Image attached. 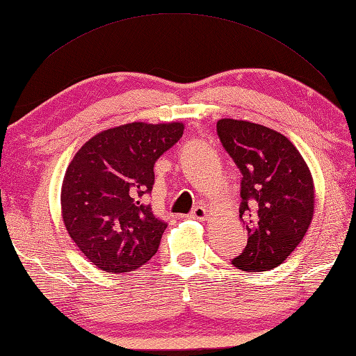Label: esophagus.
<instances>
[{"label":"esophagus","mask_w":356,"mask_h":356,"mask_svg":"<svg viewBox=\"0 0 356 356\" xmlns=\"http://www.w3.org/2000/svg\"><path fill=\"white\" fill-rule=\"evenodd\" d=\"M207 216H209V213H207V209H205L204 205H196L195 209H193L191 213H190V218L200 219V221H204Z\"/></svg>","instance_id":"esophagus-1"}]
</instances>
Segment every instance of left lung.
<instances>
[{"mask_svg": "<svg viewBox=\"0 0 356 356\" xmlns=\"http://www.w3.org/2000/svg\"><path fill=\"white\" fill-rule=\"evenodd\" d=\"M216 132L241 172L240 218L248 244L232 264L274 269L305 236L314 211V185L305 160L279 132L255 122L219 120Z\"/></svg>", "mask_w": 356, "mask_h": 356, "instance_id": "obj_1", "label": "left lung"}]
</instances>
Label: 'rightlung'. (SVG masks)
I'll list each match as a JSON object with an SVG mask.
<instances>
[{
    "label": "right lung",
    "instance_id": "add662e5",
    "mask_svg": "<svg viewBox=\"0 0 356 356\" xmlns=\"http://www.w3.org/2000/svg\"><path fill=\"white\" fill-rule=\"evenodd\" d=\"M182 134L180 122H132L95 135L76 152L63 177L62 216L96 268L126 273L157 252L168 224L149 205L154 165Z\"/></svg>",
    "mask_w": 356,
    "mask_h": 356
}]
</instances>
